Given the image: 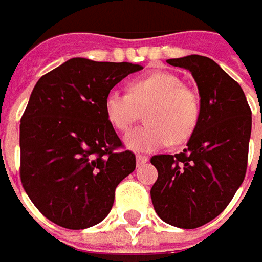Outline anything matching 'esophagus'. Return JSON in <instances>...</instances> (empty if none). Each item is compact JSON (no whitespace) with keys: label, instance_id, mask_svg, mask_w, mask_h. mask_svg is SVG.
<instances>
[{"label":"esophagus","instance_id":"obj_1","mask_svg":"<svg viewBox=\"0 0 262 262\" xmlns=\"http://www.w3.org/2000/svg\"><path fill=\"white\" fill-rule=\"evenodd\" d=\"M136 162H137V166H141V165H144L148 162V157L147 156H143V155H138L136 157Z\"/></svg>","mask_w":262,"mask_h":262}]
</instances>
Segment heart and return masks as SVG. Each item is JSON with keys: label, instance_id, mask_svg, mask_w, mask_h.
<instances>
[{"label": "heart", "instance_id": "obj_1", "mask_svg": "<svg viewBox=\"0 0 262 262\" xmlns=\"http://www.w3.org/2000/svg\"><path fill=\"white\" fill-rule=\"evenodd\" d=\"M146 112L147 125L136 128L124 137L133 151L150 153L172 143H184L194 133L200 119V96L170 71H156L137 78L129 84V93L109 92L105 114L114 128L126 131Z\"/></svg>", "mask_w": 262, "mask_h": 262}]
</instances>
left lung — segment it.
Here are the masks:
<instances>
[{"instance_id": "obj_1", "label": "left lung", "mask_w": 262, "mask_h": 262, "mask_svg": "<svg viewBox=\"0 0 262 262\" xmlns=\"http://www.w3.org/2000/svg\"><path fill=\"white\" fill-rule=\"evenodd\" d=\"M188 70L200 93V119L179 155L151 157L157 181L150 195L167 225L195 229L216 219L242 185L251 138V109L242 87L213 59H167Z\"/></svg>"}]
</instances>
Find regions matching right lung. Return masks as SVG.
I'll use <instances>...</instances> for the list:
<instances>
[{
  "mask_svg": "<svg viewBox=\"0 0 262 262\" xmlns=\"http://www.w3.org/2000/svg\"><path fill=\"white\" fill-rule=\"evenodd\" d=\"M143 67L71 58L39 78L20 121V178L51 222L87 229L105 219L118 184L134 172L105 114L107 93Z\"/></svg>",
  "mask_w": 262,
  "mask_h": 262,
  "instance_id": "add662e5",
  "label": "right lung"
}]
</instances>
